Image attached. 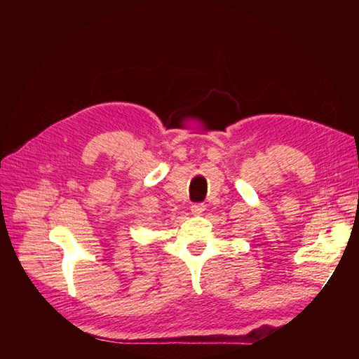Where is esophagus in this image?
Wrapping results in <instances>:
<instances>
[{
    "label": "esophagus",
    "instance_id": "34e87169",
    "mask_svg": "<svg viewBox=\"0 0 359 359\" xmlns=\"http://www.w3.org/2000/svg\"><path fill=\"white\" fill-rule=\"evenodd\" d=\"M205 211V205L203 203H194L191 207V212L194 216H201L202 212Z\"/></svg>",
    "mask_w": 359,
    "mask_h": 359
}]
</instances>
